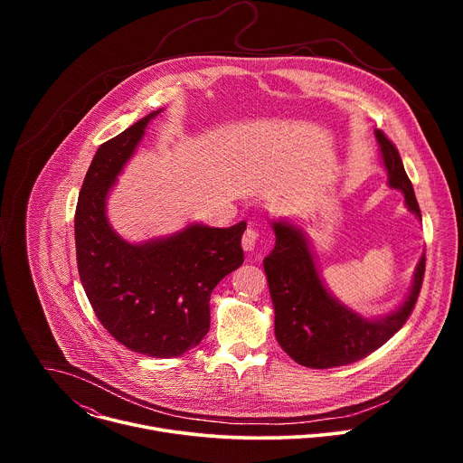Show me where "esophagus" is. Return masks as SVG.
<instances>
[{"instance_id": "obj_1", "label": "esophagus", "mask_w": 463, "mask_h": 463, "mask_svg": "<svg viewBox=\"0 0 463 463\" xmlns=\"http://www.w3.org/2000/svg\"><path fill=\"white\" fill-rule=\"evenodd\" d=\"M258 240H260V231H258V227H256L254 223H249L247 231H245L243 236H241V245H243V249H245V250H254Z\"/></svg>"}]
</instances>
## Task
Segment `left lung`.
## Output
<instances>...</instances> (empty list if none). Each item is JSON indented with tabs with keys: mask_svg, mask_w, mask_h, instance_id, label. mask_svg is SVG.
Wrapping results in <instances>:
<instances>
[{
	"mask_svg": "<svg viewBox=\"0 0 463 463\" xmlns=\"http://www.w3.org/2000/svg\"><path fill=\"white\" fill-rule=\"evenodd\" d=\"M388 186L403 192L405 203L421 220L412 183L395 146L375 129ZM277 243L263 260L275 307V335L282 350L307 368H334L355 363L383 346L403 327L418 300L425 254L420 258L407 298L383 317H363L339 302L320 279L315 254L300 227L271 222Z\"/></svg>",
	"mask_w": 463,
	"mask_h": 463,
	"instance_id": "8db88e82",
	"label": "left lung"
}]
</instances>
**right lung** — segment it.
<instances>
[{
    "label": "right lung",
    "instance_id": "add662e5",
    "mask_svg": "<svg viewBox=\"0 0 463 463\" xmlns=\"http://www.w3.org/2000/svg\"><path fill=\"white\" fill-rule=\"evenodd\" d=\"M152 111L97 150L84 177L75 243L79 275L109 335L148 357H179L211 327V293L243 263L240 222L227 229L190 223L170 236L131 243L108 222V194L134 157Z\"/></svg>",
    "mask_w": 463,
    "mask_h": 463
}]
</instances>
